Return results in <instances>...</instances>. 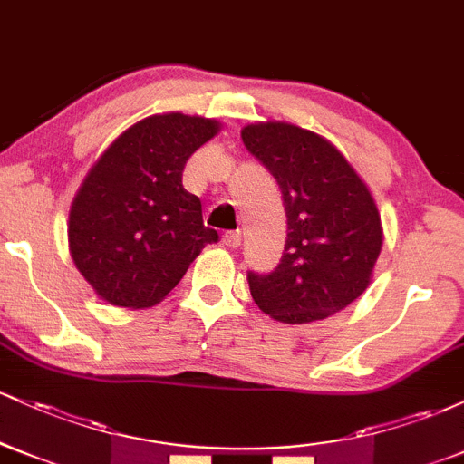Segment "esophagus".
I'll list each match as a JSON object with an SVG mask.
<instances>
[{
	"instance_id": "1",
	"label": "esophagus",
	"mask_w": 464,
	"mask_h": 464,
	"mask_svg": "<svg viewBox=\"0 0 464 464\" xmlns=\"http://www.w3.org/2000/svg\"><path fill=\"white\" fill-rule=\"evenodd\" d=\"M222 244H225V246H228V248H237L239 244H242V233H239V231L225 233V236H222Z\"/></svg>"
}]
</instances>
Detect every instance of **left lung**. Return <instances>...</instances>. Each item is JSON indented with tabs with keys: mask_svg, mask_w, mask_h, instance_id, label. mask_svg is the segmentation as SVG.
Listing matches in <instances>:
<instances>
[{
	"mask_svg": "<svg viewBox=\"0 0 464 464\" xmlns=\"http://www.w3.org/2000/svg\"><path fill=\"white\" fill-rule=\"evenodd\" d=\"M242 141L276 179L287 216L279 266L248 273L253 301L287 324L344 310L369 287L384 244L366 183L334 143L287 121L244 126Z\"/></svg>",
	"mask_w": 464,
	"mask_h": 464,
	"instance_id": "left-lung-1",
	"label": "left lung"
}]
</instances>
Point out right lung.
Listing matches in <instances>:
<instances>
[{
  "label": "right lung",
  "instance_id": "obj_1",
  "mask_svg": "<svg viewBox=\"0 0 464 464\" xmlns=\"http://www.w3.org/2000/svg\"><path fill=\"white\" fill-rule=\"evenodd\" d=\"M220 121L163 113L132 124L102 152L69 209V253L100 299L117 307L157 305L207 244L198 196L183 188L188 159Z\"/></svg>",
  "mask_w": 464,
  "mask_h": 464
}]
</instances>
